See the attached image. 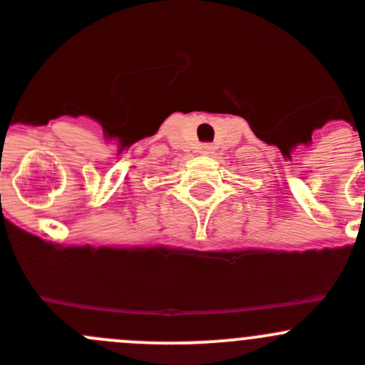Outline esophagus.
Masks as SVG:
<instances>
[{
    "label": "esophagus",
    "mask_w": 365,
    "mask_h": 365,
    "mask_svg": "<svg viewBox=\"0 0 365 365\" xmlns=\"http://www.w3.org/2000/svg\"><path fill=\"white\" fill-rule=\"evenodd\" d=\"M200 150H202V153H210V152H212V146L202 145V148H200Z\"/></svg>",
    "instance_id": "1"
}]
</instances>
